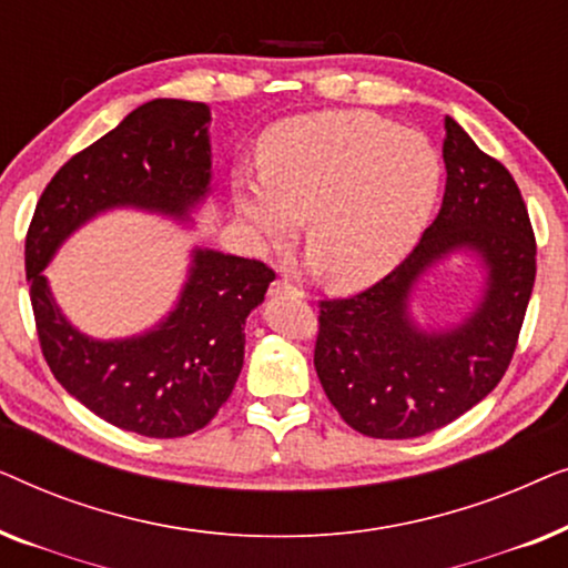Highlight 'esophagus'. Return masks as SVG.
Returning <instances> with one entry per match:
<instances>
[{
  "mask_svg": "<svg viewBox=\"0 0 568 568\" xmlns=\"http://www.w3.org/2000/svg\"><path fill=\"white\" fill-rule=\"evenodd\" d=\"M271 297H305V292L290 282H274L271 284Z\"/></svg>",
  "mask_w": 568,
  "mask_h": 568,
  "instance_id": "obj_1",
  "label": "esophagus"
}]
</instances>
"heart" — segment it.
<instances>
[{
    "label": "heart",
    "instance_id": "1",
    "mask_svg": "<svg viewBox=\"0 0 568 568\" xmlns=\"http://www.w3.org/2000/svg\"><path fill=\"white\" fill-rule=\"evenodd\" d=\"M442 185L424 134L367 111L300 115L263 136L261 173L235 175L232 199L261 240L284 245L305 220L325 282L367 286L410 253Z\"/></svg>",
    "mask_w": 568,
    "mask_h": 568
}]
</instances>
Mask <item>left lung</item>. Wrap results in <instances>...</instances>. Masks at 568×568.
<instances>
[{
  "mask_svg": "<svg viewBox=\"0 0 568 568\" xmlns=\"http://www.w3.org/2000/svg\"><path fill=\"white\" fill-rule=\"evenodd\" d=\"M442 209L383 282L321 302L315 369L352 429L410 439L442 429L499 385L535 284V237L509 170L447 115ZM453 257H476L481 294L457 324H418L417 284Z\"/></svg>",
  "mask_w": 568,
  "mask_h": 568,
  "instance_id": "8db88e82",
  "label": "left lung"
}]
</instances>
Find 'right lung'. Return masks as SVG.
<instances>
[{
    "label": "right lung",
    "instance_id": "right-lung-1",
    "mask_svg": "<svg viewBox=\"0 0 568 568\" xmlns=\"http://www.w3.org/2000/svg\"><path fill=\"white\" fill-rule=\"evenodd\" d=\"M209 123L204 103L158 98L139 105L51 178L26 240L30 302L53 377L103 422L142 437H185L216 416L243 369L245 321L274 271L196 245L175 305L126 338L77 328L43 271L77 230L115 209L193 224L214 193Z\"/></svg>",
    "mask_w": 568,
    "mask_h": 568
}]
</instances>
